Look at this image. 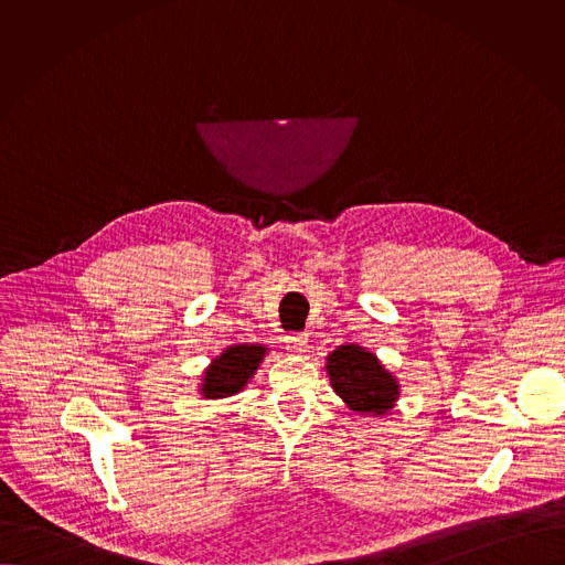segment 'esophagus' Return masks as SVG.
Listing matches in <instances>:
<instances>
[{
  "mask_svg": "<svg viewBox=\"0 0 565 565\" xmlns=\"http://www.w3.org/2000/svg\"><path fill=\"white\" fill-rule=\"evenodd\" d=\"M285 343H287V350L294 352V354H302L307 352L309 348V334L307 332H291L285 337Z\"/></svg>",
  "mask_w": 565,
  "mask_h": 565,
  "instance_id": "1",
  "label": "esophagus"
}]
</instances>
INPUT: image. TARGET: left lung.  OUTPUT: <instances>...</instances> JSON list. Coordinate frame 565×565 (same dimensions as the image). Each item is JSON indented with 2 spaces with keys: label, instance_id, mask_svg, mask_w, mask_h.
Wrapping results in <instances>:
<instances>
[{
  "label": "left lung",
  "instance_id": "8db88e82",
  "mask_svg": "<svg viewBox=\"0 0 565 565\" xmlns=\"http://www.w3.org/2000/svg\"><path fill=\"white\" fill-rule=\"evenodd\" d=\"M326 361L332 390L352 411L383 415L401 396L396 379L361 345H339Z\"/></svg>",
  "mask_w": 565,
  "mask_h": 565
}]
</instances>
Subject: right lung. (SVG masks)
Returning a JSON list of instances; mask_svg holds the SVG:
<instances>
[{"instance_id":"1","label":"right lung","mask_w":565,"mask_h":565,"mask_svg":"<svg viewBox=\"0 0 565 565\" xmlns=\"http://www.w3.org/2000/svg\"><path fill=\"white\" fill-rule=\"evenodd\" d=\"M267 348L258 343L231 345L213 361V365L204 374L202 396L204 398H228L239 394L252 374L258 370Z\"/></svg>"}]
</instances>
